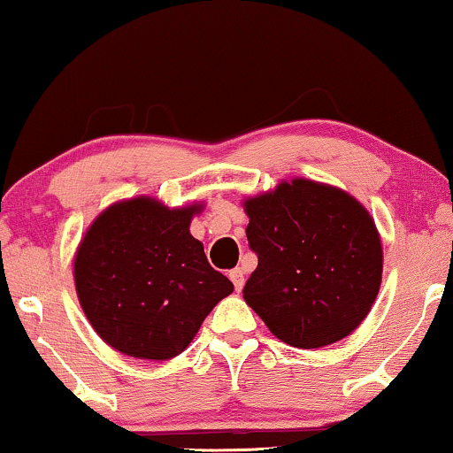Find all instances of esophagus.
I'll use <instances>...</instances> for the list:
<instances>
[{"label":"esophagus","instance_id":"34e87169","mask_svg":"<svg viewBox=\"0 0 453 453\" xmlns=\"http://www.w3.org/2000/svg\"><path fill=\"white\" fill-rule=\"evenodd\" d=\"M229 279H232L235 291H238V293L242 291V288H244V270H242V268L229 270Z\"/></svg>","mask_w":453,"mask_h":453}]
</instances>
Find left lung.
Wrapping results in <instances>:
<instances>
[{"instance_id": "8db88e82", "label": "left lung", "mask_w": 453, "mask_h": 453, "mask_svg": "<svg viewBox=\"0 0 453 453\" xmlns=\"http://www.w3.org/2000/svg\"><path fill=\"white\" fill-rule=\"evenodd\" d=\"M258 266L244 299L288 346H329L360 326L380 288L382 246L354 197L295 179L246 201Z\"/></svg>"}]
</instances>
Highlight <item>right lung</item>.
<instances>
[{"instance_id": "1", "label": "right lung", "mask_w": 453, "mask_h": 453, "mask_svg": "<svg viewBox=\"0 0 453 453\" xmlns=\"http://www.w3.org/2000/svg\"><path fill=\"white\" fill-rule=\"evenodd\" d=\"M199 209L138 197L105 209L85 234L75 258L77 295L93 329L118 352L179 356L234 291L188 232Z\"/></svg>"}]
</instances>
